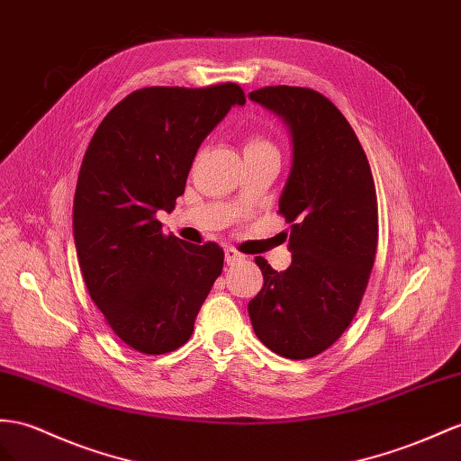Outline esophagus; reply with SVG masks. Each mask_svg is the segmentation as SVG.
Listing matches in <instances>:
<instances>
[{
  "mask_svg": "<svg viewBox=\"0 0 461 461\" xmlns=\"http://www.w3.org/2000/svg\"><path fill=\"white\" fill-rule=\"evenodd\" d=\"M241 258H243V255L238 249H233V247H228V249H226V263L228 265H233L235 261H241Z\"/></svg>",
  "mask_w": 461,
  "mask_h": 461,
  "instance_id": "1",
  "label": "esophagus"
}]
</instances>
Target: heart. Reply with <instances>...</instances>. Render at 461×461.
Wrapping results in <instances>:
<instances>
[{"mask_svg": "<svg viewBox=\"0 0 461 461\" xmlns=\"http://www.w3.org/2000/svg\"><path fill=\"white\" fill-rule=\"evenodd\" d=\"M258 151H276L275 144L263 134H251L245 140V148L243 153L249 156V153H258Z\"/></svg>", "mask_w": 461, "mask_h": 461, "instance_id": "heart-1", "label": "heart"}]
</instances>
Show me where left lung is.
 Returning a JSON list of instances; mask_svg holds the SVG:
<instances>
[{"label": "left lung", "instance_id": "left-lung-1", "mask_svg": "<svg viewBox=\"0 0 461 461\" xmlns=\"http://www.w3.org/2000/svg\"><path fill=\"white\" fill-rule=\"evenodd\" d=\"M290 128L292 169L278 212L290 223L292 265L255 257L265 285L249 302L261 343L290 360L313 358L347 331L377 249V198L368 158L335 104L308 87L249 93Z\"/></svg>", "mask_w": 461, "mask_h": 461}]
</instances>
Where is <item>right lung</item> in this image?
Returning a JSON list of instances; mask_svg holds the SVG:
<instances>
[{
  "label": "right lung",
  "mask_w": 461,
  "mask_h": 461,
  "mask_svg": "<svg viewBox=\"0 0 461 461\" xmlns=\"http://www.w3.org/2000/svg\"><path fill=\"white\" fill-rule=\"evenodd\" d=\"M233 104L238 84L144 87L103 118L81 161L74 240L91 300L114 335L144 354L183 347L214 280L218 243L165 235L158 212H171L203 140Z\"/></svg>",
  "instance_id": "add662e5"
}]
</instances>
